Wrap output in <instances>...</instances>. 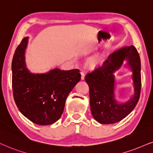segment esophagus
I'll list each match as a JSON object with an SVG mask.
<instances>
[{
    "mask_svg": "<svg viewBox=\"0 0 153 153\" xmlns=\"http://www.w3.org/2000/svg\"><path fill=\"white\" fill-rule=\"evenodd\" d=\"M81 79L84 80V78H85V74H84V71H81Z\"/></svg>",
    "mask_w": 153,
    "mask_h": 153,
    "instance_id": "34e87169",
    "label": "esophagus"
}]
</instances>
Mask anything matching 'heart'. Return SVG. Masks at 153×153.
<instances>
[{"label":"heart","instance_id":"1","mask_svg":"<svg viewBox=\"0 0 153 153\" xmlns=\"http://www.w3.org/2000/svg\"><path fill=\"white\" fill-rule=\"evenodd\" d=\"M99 59H97V58H92L88 62V65L91 66V67H95V66H97L99 64Z\"/></svg>","mask_w":153,"mask_h":153}]
</instances>
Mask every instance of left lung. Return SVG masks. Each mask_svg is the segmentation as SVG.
Returning a JSON list of instances; mask_svg holds the SVG:
<instances>
[{"instance_id":"left-lung-1","label":"left lung","mask_w":153,"mask_h":153,"mask_svg":"<svg viewBox=\"0 0 153 153\" xmlns=\"http://www.w3.org/2000/svg\"><path fill=\"white\" fill-rule=\"evenodd\" d=\"M123 64L132 73L134 94L125 102H120L116 99L114 74ZM85 80L89 86L90 107L94 119L101 124H113L123 120L134 109L140 98V59L137 50L131 45L116 50L101 67L88 74Z\"/></svg>"}]
</instances>
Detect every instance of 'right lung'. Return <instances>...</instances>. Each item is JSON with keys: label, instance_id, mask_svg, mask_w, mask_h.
I'll return each mask as SVG.
<instances>
[{"label": "right lung", "instance_id": "right-lung-1", "mask_svg": "<svg viewBox=\"0 0 153 153\" xmlns=\"http://www.w3.org/2000/svg\"><path fill=\"white\" fill-rule=\"evenodd\" d=\"M26 37L17 48L12 62V84L15 102L25 117L35 124L51 125L57 121L65 108L66 99L81 79L78 69L59 68L35 74L28 69Z\"/></svg>", "mask_w": 153, "mask_h": 153}]
</instances>
